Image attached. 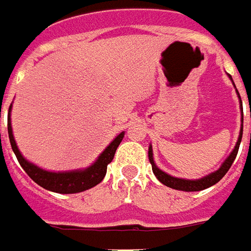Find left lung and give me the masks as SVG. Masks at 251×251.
I'll return each mask as SVG.
<instances>
[{"mask_svg":"<svg viewBox=\"0 0 251 251\" xmlns=\"http://www.w3.org/2000/svg\"><path fill=\"white\" fill-rule=\"evenodd\" d=\"M228 77L232 80V77L228 75ZM233 84V81H232ZM233 87H235V84H233ZM236 88V87H235ZM236 94H238V98H239V102L242 103V100H240V95L238 90H236ZM242 134H243V119H242V126H240V131H239V137H238V141H236V145L235 148L232 149V152L229 153V156L224 160V163L221 164V167L218 170H216L214 173H210L208 176H204L199 178V179H185V178H176V176H173L167 174V173H164L163 170H160L157 166H156V163L153 160V151H152V145H149V151H148V156H149V161H151V164H152V170H153V174L156 176V178L160 181L161 184L166 185V186H169V188H173V189H176V191H184V192H198V191H203V189H206V188H210V186H213V185H216L221 178H223L226 173H228V170L231 169L232 163L235 160V157H236V154H238V151H239V145H240V141H242ZM251 138V134H250Z\"/></svg>","mask_w":251,"mask_h":251,"instance_id":"8db88e82","label":"left lung"}]
</instances>
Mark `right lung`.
Segmentation results:
<instances>
[{
  "mask_svg": "<svg viewBox=\"0 0 251 251\" xmlns=\"http://www.w3.org/2000/svg\"><path fill=\"white\" fill-rule=\"evenodd\" d=\"M11 110L12 103L9 106V114H8V134H9V141L13 153L16 154L18 161L23 170L27 173V176L34 181L35 184L43 186L44 189L51 191L56 193H78L84 192L87 189L94 188L95 185L102 182V179L106 176L107 164L113 160L116 149L119 148L120 142L124 138V131L120 132L113 141L106 146V149L98 156V159L91 164L87 169L72 170V171H47L34 163L28 161L22 153L19 148L16 145V141L13 138V131H12L11 124Z\"/></svg>",
  "mask_w": 251,
  "mask_h": 251,
  "instance_id": "1",
  "label": "right lung"
}]
</instances>
